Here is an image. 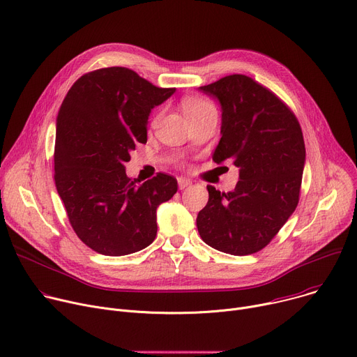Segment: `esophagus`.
Segmentation results:
<instances>
[{
	"label": "esophagus",
	"mask_w": 357,
	"mask_h": 357,
	"mask_svg": "<svg viewBox=\"0 0 357 357\" xmlns=\"http://www.w3.org/2000/svg\"><path fill=\"white\" fill-rule=\"evenodd\" d=\"M190 183H192V182H190L189 179L183 178V176L178 178V186H179V189H185V188H188Z\"/></svg>",
	"instance_id": "34e87169"
}]
</instances>
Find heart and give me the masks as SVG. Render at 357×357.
<instances>
[{"instance_id":"1","label":"heart","mask_w":357,"mask_h":357,"mask_svg":"<svg viewBox=\"0 0 357 357\" xmlns=\"http://www.w3.org/2000/svg\"><path fill=\"white\" fill-rule=\"evenodd\" d=\"M212 105L204 100H198V98H189V100H185L183 101V112L185 115H189V114H193V112H198V111H202V109H206V108H211Z\"/></svg>"}]
</instances>
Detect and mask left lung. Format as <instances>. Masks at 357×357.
<instances>
[{
  "label": "left lung",
  "instance_id": "8db88e82",
  "mask_svg": "<svg viewBox=\"0 0 357 357\" xmlns=\"http://www.w3.org/2000/svg\"><path fill=\"white\" fill-rule=\"evenodd\" d=\"M220 105L216 164L239 168L234 190L208 185L209 201L197 226L211 248L245 256L264 249L295 212L306 160L296 116L269 89L246 75L199 86Z\"/></svg>",
  "mask_w": 357,
  "mask_h": 357
}]
</instances>
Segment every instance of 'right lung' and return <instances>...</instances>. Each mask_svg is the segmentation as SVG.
<instances>
[{
  "instance_id": "right-lung-1",
  "label": "right lung",
  "mask_w": 357,
  "mask_h": 357,
  "mask_svg": "<svg viewBox=\"0 0 357 357\" xmlns=\"http://www.w3.org/2000/svg\"><path fill=\"white\" fill-rule=\"evenodd\" d=\"M175 88H158L123 67L82 75L56 116L54 179L78 238L105 256L149 246L158 231L156 209L178 190L174 176L158 174L141 183L125 164L146 144L151 111Z\"/></svg>"
}]
</instances>
